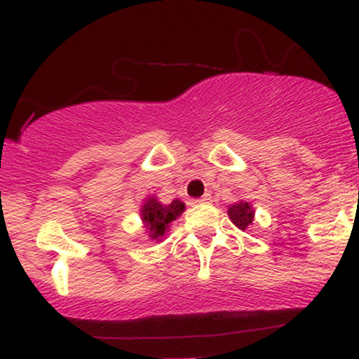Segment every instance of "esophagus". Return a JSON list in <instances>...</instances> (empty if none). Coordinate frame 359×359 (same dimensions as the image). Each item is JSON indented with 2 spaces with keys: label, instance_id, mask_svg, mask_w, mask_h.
Segmentation results:
<instances>
[{
  "label": "esophagus",
  "instance_id": "34e87169",
  "mask_svg": "<svg viewBox=\"0 0 359 359\" xmlns=\"http://www.w3.org/2000/svg\"><path fill=\"white\" fill-rule=\"evenodd\" d=\"M197 203L199 204H205V203H211V194H204L201 199H197Z\"/></svg>",
  "mask_w": 359,
  "mask_h": 359
}]
</instances>
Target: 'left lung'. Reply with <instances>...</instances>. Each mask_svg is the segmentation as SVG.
Returning <instances> with one entry per match:
<instances>
[{
  "instance_id": "1",
  "label": "left lung",
  "mask_w": 359,
  "mask_h": 359,
  "mask_svg": "<svg viewBox=\"0 0 359 359\" xmlns=\"http://www.w3.org/2000/svg\"><path fill=\"white\" fill-rule=\"evenodd\" d=\"M228 214L229 219H231L240 229H246L248 224H251V221H253V209H251V205L248 203H238L229 205Z\"/></svg>"
}]
</instances>
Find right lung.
<instances>
[{
  "label": "right lung",
  "instance_id": "obj_1",
  "mask_svg": "<svg viewBox=\"0 0 359 359\" xmlns=\"http://www.w3.org/2000/svg\"><path fill=\"white\" fill-rule=\"evenodd\" d=\"M184 209L185 205L184 203H180L179 199H175L174 203H170L168 205H162L155 197L148 199L147 204L143 205L142 209V217L147 229L150 231V236L154 238V240L155 238L163 236L168 224L174 219H177V217L182 214Z\"/></svg>",
  "mask_w": 359,
  "mask_h": 359
}]
</instances>
